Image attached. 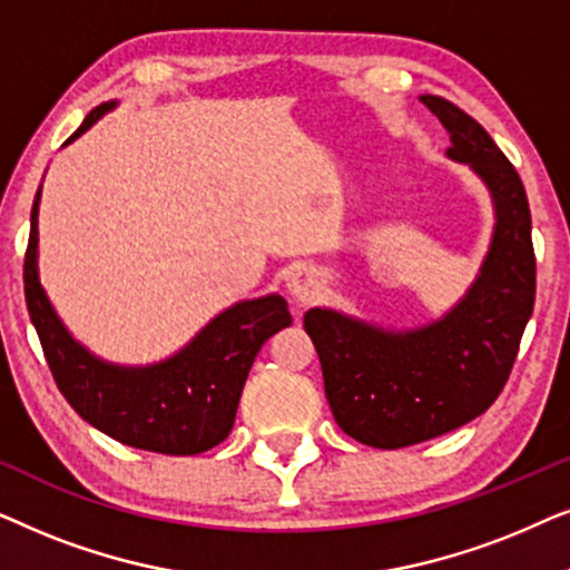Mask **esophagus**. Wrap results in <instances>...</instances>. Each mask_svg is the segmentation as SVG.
<instances>
[{
    "label": "esophagus",
    "mask_w": 570,
    "mask_h": 570,
    "mask_svg": "<svg viewBox=\"0 0 570 570\" xmlns=\"http://www.w3.org/2000/svg\"><path fill=\"white\" fill-rule=\"evenodd\" d=\"M287 291L298 303H308L318 291V279L314 269H295L287 275Z\"/></svg>",
    "instance_id": "1"
}]
</instances>
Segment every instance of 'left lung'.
I'll return each instance as SVG.
<instances>
[{
  "label": "left lung",
  "instance_id": "left-lung-1",
  "mask_svg": "<svg viewBox=\"0 0 570 570\" xmlns=\"http://www.w3.org/2000/svg\"><path fill=\"white\" fill-rule=\"evenodd\" d=\"M495 199V236L478 283L446 318L392 334L334 311L303 316L337 425L376 449H402L462 428L503 392L532 316L537 259L524 184L485 127L439 96L420 98Z\"/></svg>",
  "mask_w": 570,
  "mask_h": 570
}]
</instances>
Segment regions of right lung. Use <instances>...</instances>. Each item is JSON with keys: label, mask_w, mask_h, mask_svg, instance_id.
Here are the masks:
<instances>
[{"label": "right lung", "mask_w": 570, "mask_h": 570, "mask_svg": "<svg viewBox=\"0 0 570 570\" xmlns=\"http://www.w3.org/2000/svg\"><path fill=\"white\" fill-rule=\"evenodd\" d=\"M108 108L111 104L92 108L67 142L90 129ZM38 199L41 189L30 213L22 283L46 363L72 410L119 443L155 454H202L228 439L256 353L277 330L293 324L287 303L279 295L236 303L213 318L189 347L160 365H108L69 337L38 283Z\"/></svg>", "instance_id": "obj_1"}]
</instances>
